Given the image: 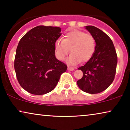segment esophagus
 <instances>
[{"label":"esophagus","mask_w":130,"mask_h":130,"mask_svg":"<svg viewBox=\"0 0 130 130\" xmlns=\"http://www.w3.org/2000/svg\"><path fill=\"white\" fill-rule=\"evenodd\" d=\"M67 69H68V70L73 71V70H74V67H69V66H68V67H67Z\"/></svg>","instance_id":"1"}]
</instances>
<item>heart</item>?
<instances>
[{
	"instance_id": "obj_1",
	"label": "heart",
	"mask_w": 130,
	"mask_h": 130,
	"mask_svg": "<svg viewBox=\"0 0 130 130\" xmlns=\"http://www.w3.org/2000/svg\"><path fill=\"white\" fill-rule=\"evenodd\" d=\"M55 54L59 60H64L70 52L67 63L75 65L88 61L93 56L96 49V42L92 35L74 29L67 32L63 40L58 39L54 44Z\"/></svg>"
}]
</instances>
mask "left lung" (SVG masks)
<instances>
[{
    "mask_svg": "<svg viewBox=\"0 0 130 130\" xmlns=\"http://www.w3.org/2000/svg\"><path fill=\"white\" fill-rule=\"evenodd\" d=\"M86 29L95 38L96 49L90 60L78 69L83 72V77L77 84L83 92L99 93L106 89L114 80L117 54L112 41L105 33L93 26H86Z\"/></svg>",
    "mask_w": 130,
    "mask_h": 130,
    "instance_id": "left-lung-1",
    "label": "left lung"
}]
</instances>
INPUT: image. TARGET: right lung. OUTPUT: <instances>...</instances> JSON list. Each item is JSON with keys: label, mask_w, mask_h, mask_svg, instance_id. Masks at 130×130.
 <instances>
[{"label": "right lung", "mask_w": 130, "mask_h": 130, "mask_svg": "<svg viewBox=\"0 0 130 130\" xmlns=\"http://www.w3.org/2000/svg\"><path fill=\"white\" fill-rule=\"evenodd\" d=\"M57 26H38L19 41L14 61L18 81L33 95L49 93L56 86L67 65L55 57V42L61 35Z\"/></svg>", "instance_id": "right-lung-1"}]
</instances>
